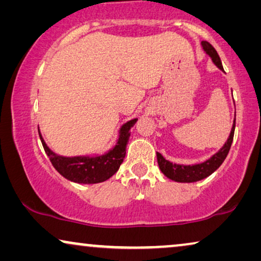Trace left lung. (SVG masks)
Returning a JSON list of instances; mask_svg holds the SVG:
<instances>
[{"label":"left lung","instance_id":"obj_1","mask_svg":"<svg viewBox=\"0 0 261 261\" xmlns=\"http://www.w3.org/2000/svg\"><path fill=\"white\" fill-rule=\"evenodd\" d=\"M202 46L203 49H204V51L210 56V58L213 59L214 64H215L220 70L223 71L222 62H221L216 49L214 48L208 41H202ZM234 130L235 119L229 138H228L226 144L223 145V147L221 148L216 154H214L210 159L205 160L204 163L196 164V165H178V164H172L170 163L169 160L164 158L160 153H156L159 169L162 170V172L165 174L167 178H170V179H172L174 181H179V183H194V181L204 179V178L209 177L210 174L215 172V171L221 166V164L224 162V159L227 158L228 153H229L231 142H233Z\"/></svg>","mask_w":261,"mask_h":261}]
</instances>
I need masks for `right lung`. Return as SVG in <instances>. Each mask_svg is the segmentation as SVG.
Listing matches in <instances>:
<instances>
[{
    "mask_svg": "<svg viewBox=\"0 0 261 261\" xmlns=\"http://www.w3.org/2000/svg\"><path fill=\"white\" fill-rule=\"evenodd\" d=\"M138 119L128 121L120 129V138L117 144L108 153L98 156H62L57 155L47 147L42 139L40 130L41 144L46 154L48 155L55 169L65 177L66 179L80 184H96L109 179L115 174L126 156V148L130 137V128L134 126Z\"/></svg>",
    "mask_w": 261,
    "mask_h": 261,
    "instance_id": "obj_1",
    "label": "right lung"
}]
</instances>
